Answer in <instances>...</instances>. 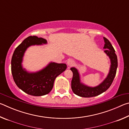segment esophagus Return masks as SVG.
Returning <instances> with one entry per match:
<instances>
[{
  "label": "esophagus",
  "mask_w": 129,
  "mask_h": 129,
  "mask_svg": "<svg viewBox=\"0 0 129 129\" xmlns=\"http://www.w3.org/2000/svg\"><path fill=\"white\" fill-rule=\"evenodd\" d=\"M67 64H68V66L69 67V68L70 67H72L73 65L75 64V61H74L73 60H72V59H69L67 61Z\"/></svg>",
  "instance_id": "1"
}]
</instances>
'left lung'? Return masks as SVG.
Segmentation results:
<instances>
[{
    "label": "left lung",
    "mask_w": 129,
    "mask_h": 129,
    "mask_svg": "<svg viewBox=\"0 0 129 129\" xmlns=\"http://www.w3.org/2000/svg\"><path fill=\"white\" fill-rule=\"evenodd\" d=\"M105 45L104 52L109 56L110 60V67L107 77L99 85L91 87L83 84L81 82L79 72L75 67H72L71 70L73 72V78L71 82V87L73 93L75 94L82 97H92L101 94L108 90L112 85L116 75L118 67V60L115 50L108 39L104 37Z\"/></svg>",
    "instance_id": "8db88e82"
}]
</instances>
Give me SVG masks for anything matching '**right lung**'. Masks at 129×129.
I'll return each mask as SVG.
<instances>
[{
	"instance_id": "add662e5",
	"label": "right lung",
	"mask_w": 129,
	"mask_h": 129,
	"mask_svg": "<svg viewBox=\"0 0 129 129\" xmlns=\"http://www.w3.org/2000/svg\"><path fill=\"white\" fill-rule=\"evenodd\" d=\"M47 44L45 39L38 36H29L15 49L11 60L13 78L19 89L28 94L41 96L48 94L53 88L56 78L67 69L65 64L51 62L40 71L29 72L23 68L22 62L24 53L32 45Z\"/></svg>"
}]
</instances>
